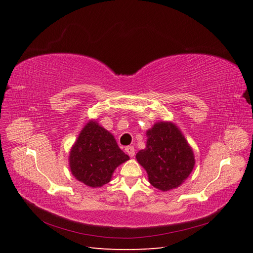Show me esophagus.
<instances>
[{"mask_svg": "<svg viewBox=\"0 0 253 253\" xmlns=\"http://www.w3.org/2000/svg\"><path fill=\"white\" fill-rule=\"evenodd\" d=\"M126 152L129 155V157H134V155H135V149H134V147H131V145H129V147H126Z\"/></svg>", "mask_w": 253, "mask_h": 253, "instance_id": "1", "label": "esophagus"}]
</instances>
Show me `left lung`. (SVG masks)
Instances as JSON below:
<instances>
[{
	"mask_svg": "<svg viewBox=\"0 0 253 253\" xmlns=\"http://www.w3.org/2000/svg\"><path fill=\"white\" fill-rule=\"evenodd\" d=\"M145 149L136 154L153 187L167 192L181 186L195 165V156L179 127L158 121L147 132Z\"/></svg>",
	"mask_w": 253,
	"mask_h": 253,
	"instance_id": "8db88e82",
	"label": "left lung"
}]
</instances>
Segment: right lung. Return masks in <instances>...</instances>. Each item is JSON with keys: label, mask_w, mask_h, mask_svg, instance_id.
<instances>
[{"label": "right lung", "mask_w": 253, "mask_h": 253, "mask_svg": "<svg viewBox=\"0 0 253 253\" xmlns=\"http://www.w3.org/2000/svg\"><path fill=\"white\" fill-rule=\"evenodd\" d=\"M128 159L113 134L91 119L73 144L68 164L78 181L90 188H100L111 181L116 168Z\"/></svg>", "instance_id": "1"}]
</instances>
